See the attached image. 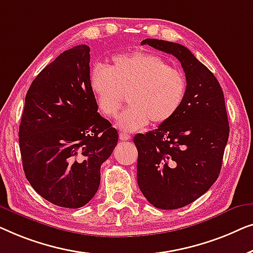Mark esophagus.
<instances>
[{
  "label": "esophagus",
  "instance_id": "34e87169",
  "mask_svg": "<svg viewBox=\"0 0 253 253\" xmlns=\"http://www.w3.org/2000/svg\"><path fill=\"white\" fill-rule=\"evenodd\" d=\"M119 138L122 141H128V140H130V135L125 134V133H120L119 134Z\"/></svg>",
  "mask_w": 253,
  "mask_h": 253
}]
</instances>
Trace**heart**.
Returning a JSON list of instances; mask_svg holds the SVG:
<instances>
[{
  "instance_id": "1",
  "label": "heart",
  "mask_w": 253,
  "mask_h": 253,
  "mask_svg": "<svg viewBox=\"0 0 253 253\" xmlns=\"http://www.w3.org/2000/svg\"><path fill=\"white\" fill-rule=\"evenodd\" d=\"M99 111L113 118L129 94L130 106L120 113L117 125L124 131H136L173 118L187 95L182 71L169 66L161 57L143 51L122 52L112 57L109 67L97 65L89 79Z\"/></svg>"
}]
</instances>
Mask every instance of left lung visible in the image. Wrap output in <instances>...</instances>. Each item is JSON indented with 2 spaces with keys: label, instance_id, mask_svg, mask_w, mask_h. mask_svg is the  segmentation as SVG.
I'll return each mask as SVG.
<instances>
[{
  "label": "left lung",
  "instance_id": "left-lung-1",
  "mask_svg": "<svg viewBox=\"0 0 253 253\" xmlns=\"http://www.w3.org/2000/svg\"><path fill=\"white\" fill-rule=\"evenodd\" d=\"M141 44L176 57L186 73L187 95L176 115L157 129L134 136L143 196L157 209H180L218 179L229 136L225 97L214 74L182 44L157 39Z\"/></svg>",
  "mask_w": 253,
  "mask_h": 253
}]
</instances>
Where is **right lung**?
<instances>
[{
    "mask_svg": "<svg viewBox=\"0 0 253 253\" xmlns=\"http://www.w3.org/2000/svg\"><path fill=\"white\" fill-rule=\"evenodd\" d=\"M89 51L86 44L76 45L38 74L25 97L19 126L28 182L60 208H81L95 196L101 165L118 142V131L97 112Z\"/></svg>",
    "mask_w": 253,
    "mask_h": 253,
    "instance_id": "add662e5",
    "label": "right lung"
}]
</instances>
